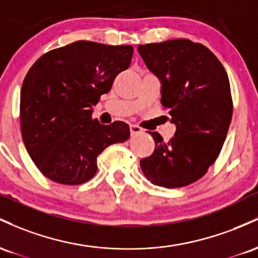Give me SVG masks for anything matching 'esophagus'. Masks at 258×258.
I'll use <instances>...</instances> for the list:
<instances>
[{"instance_id": "esophagus-1", "label": "esophagus", "mask_w": 258, "mask_h": 258, "mask_svg": "<svg viewBox=\"0 0 258 258\" xmlns=\"http://www.w3.org/2000/svg\"><path fill=\"white\" fill-rule=\"evenodd\" d=\"M143 132H144L143 128H140L139 125H135V124H130V134H132V135L141 134Z\"/></svg>"}]
</instances>
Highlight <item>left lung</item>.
Here are the masks:
<instances>
[{
    "instance_id": "1",
    "label": "left lung",
    "mask_w": 258,
    "mask_h": 258,
    "mask_svg": "<svg viewBox=\"0 0 258 258\" xmlns=\"http://www.w3.org/2000/svg\"><path fill=\"white\" fill-rule=\"evenodd\" d=\"M138 51L161 79V103L176 125L168 143L150 132L155 151L140 167L152 184L186 186L206 174L227 138L233 115L228 74L213 52L187 39L139 45Z\"/></svg>"
}]
</instances>
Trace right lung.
I'll return each mask as SVG.
<instances>
[{
    "mask_svg": "<svg viewBox=\"0 0 258 258\" xmlns=\"http://www.w3.org/2000/svg\"><path fill=\"white\" fill-rule=\"evenodd\" d=\"M134 48L75 41L42 54L20 90V129L31 160L46 178L64 185L86 183L96 174L97 156L124 143L129 125H103L91 107L128 69Z\"/></svg>",
    "mask_w": 258,
    "mask_h": 258,
    "instance_id": "1",
    "label": "right lung"
}]
</instances>
